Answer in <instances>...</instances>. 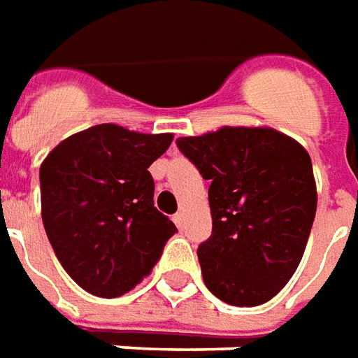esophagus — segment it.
<instances>
[{
	"label": "esophagus",
	"instance_id": "1",
	"mask_svg": "<svg viewBox=\"0 0 358 358\" xmlns=\"http://www.w3.org/2000/svg\"><path fill=\"white\" fill-rule=\"evenodd\" d=\"M172 221H174V224H176L178 229H184V221H186V219H184V213H182V211L174 215V217H172Z\"/></svg>",
	"mask_w": 358,
	"mask_h": 358
}]
</instances>
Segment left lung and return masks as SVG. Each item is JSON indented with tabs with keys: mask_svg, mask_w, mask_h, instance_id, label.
I'll return each instance as SVG.
<instances>
[{
	"mask_svg": "<svg viewBox=\"0 0 358 358\" xmlns=\"http://www.w3.org/2000/svg\"><path fill=\"white\" fill-rule=\"evenodd\" d=\"M209 186L211 236L197 257L205 287L232 306H259L289 283L316 217L306 149L271 127L224 126L178 137Z\"/></svg>",
	"mask_w": 358,
	"mask_h": 358,
	"instance_id": "obj_1",
	"label": "left lung"
}]
</instances>
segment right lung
I'll use <instances>...</instances> for the list:
<instances>
[{"instance_id": "add662e5", "label": "right lung", "mask_w": 358, "mask_h": 358, "mask_svg": "<svg viewBox=\"0 0 358 358\" xmlns=\"http://www.w3.org/2000/svg\"><path fill=\"white\" fill-rule=\"evenodd\" d=\"M172 134L99 124L54 147L40 164L42 222L62 267L102 299L131 291L159 262L174 222L155 207L149 166Z\"/></svg>"}]
</instances>
